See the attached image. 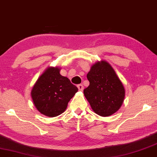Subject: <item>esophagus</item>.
I'll list each match as a JSON object with an SVG mask.
<instances>
[{
  "instance_id": "obj_1",
  "label": "esophagus",
  "mask_w": 157,
  "mask_h": 157,
  "mask_svg": "<svg viewBox=\"0 0 157 157\" xmlns=\"http://www.w3.org/2000/svg\"><path fill=\"white\" fill-rule=\"evenodd\" d=\"M78 90H80V91H82L83 90H84V86H83L82 84H78Z\"/></svg>"
}]
</instances>
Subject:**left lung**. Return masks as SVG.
Here are the masks:
<instances>
[{
  "mask_svg": "<svg viewBox=\"0 0 157 157\" xmlns=\"http://www.w3.org/2000/svg\"><path fill=\"white\" fill-rule=\"evenodd\" d=\"M90 82L84 90V96L92 110L101 117H108L117 112L124 98V88L113 67L105 61L92 66L87 74Z\"/></svg>",
  "mask_w": 157,
  "mask_h": 157,
  "instance_id": "1",
  "label": "left lung"
}]
</instances>
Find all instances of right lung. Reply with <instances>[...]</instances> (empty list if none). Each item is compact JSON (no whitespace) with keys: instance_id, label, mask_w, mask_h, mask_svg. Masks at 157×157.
<instances>
[{"instance_id":"1","label":"right lung","mask_w":157,"mask_h":157,"mask_svg":"<svg viewBox=\"0 0 157 157\" xmlns=\"http://www.w3.org/2000/svg\"><path fill=\"white\" fill-rule=\"evenodd\" d=\"M77 91L67 77L60 75L58 67H48L34 85L31 96L38 111L54 117L65 111Z\"/></svg>"}]
</instances>
